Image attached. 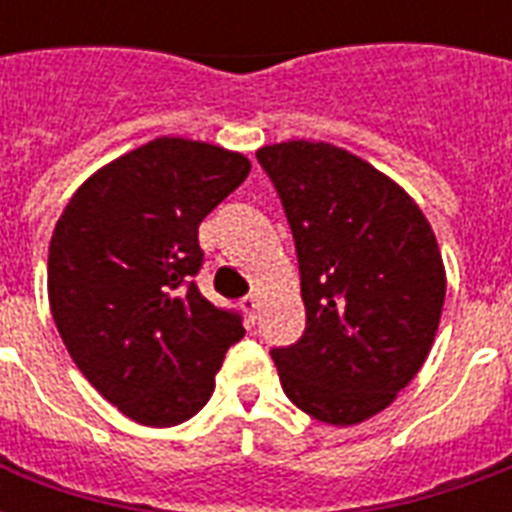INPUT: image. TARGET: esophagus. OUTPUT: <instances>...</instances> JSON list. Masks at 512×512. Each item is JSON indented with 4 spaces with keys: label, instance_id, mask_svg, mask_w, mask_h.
I'll return each mask as SVG.
<instances>
[{
    "label": "esophagus",
    "instance_id": "1",
    "mask_svg": "<svg viewBox=\"0 0 512 512\" xmlns=\"http://www.w3.org/2000/svg\"><path fill=\"white\" fill-rule=\"evenodd\" d=\"M241 308H244V313H247L249 321H255L257 319V311H260V300H257L255 295L241 297Z\"/></svg>",
    "mask_w": 512,
    "mask_h": 512
}]
</instances>
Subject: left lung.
<instances>
[{
  "instance_id": "obj_1",
  "label": "left lung",
  "mask_w": 512,
  "mask_h": 512,
  "mask_svg": "<svg viewBox=\"0 0 512 512\" xmlns=\"http://www.w3.org/2000/svg\"><path fill=\"white\" fill-rule=\"evenodd\" d=\"M295 239L303 337L271 348L281 388L329 425L382 412L420 372L446 276L420 207L393 180L329 143L257 151Z\"/></svg>"
}]
</instances>
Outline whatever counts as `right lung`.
I'll return each mask as SVG.
<instances>
[{"label":"right lung","instance_id":"1","mask_svg":"<svg viewBox=\"0 0 512 512\" xmlns=\"http://www.w3.org/2000/svg\"><path fill=\"white\" fill-rule=\"evenodd\" d=\"M249 175L241 154L156 138L87 180L50 241L55 327L79 372L130 420L170 428L215 390L241 313L201 295L199 223Z\"/></svg>","mask_w":512,"mask_h":512}]
</instances>
